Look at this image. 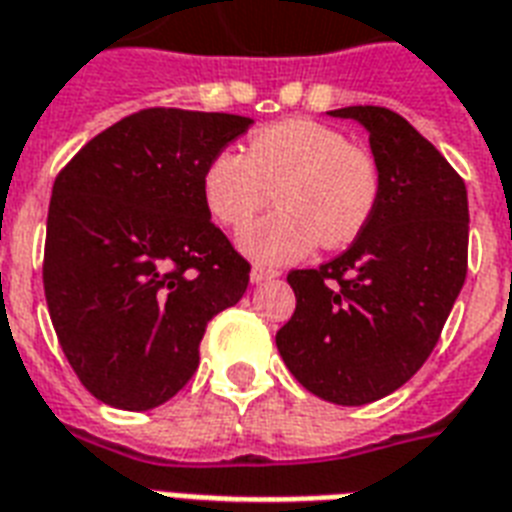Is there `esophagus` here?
<instances>
[{
  "label": "esophagus",
  "mask_w": 512,
  "mask_h": 512,
  "mask_svg": "<svg viewBox=\"0 0 512 512\" xmlns=\"http://www.w3.org/2000/svg\"><path fill=\"white\" fill-rule=\"evenodd\" d=\"M276 276H279V271H273V268H263V265H255V268H252V273H249L252 284L271 282V279H276Z\"/></svg>",
  "instance_id": "1"
}]
</instances>
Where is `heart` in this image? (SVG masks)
<instances>
[{
	"instance_id": "1",
	"label": "heart",
	"mask_w": 512,
	"mask_h": 512,
	"mask_svg": "<svg viewBox=\"0 0 512 512\" xmlns=\"http://www.w3.org/2000/svg\"><path fill=\"white\" fill-rule=\"evenodd\" d=\"M206 212L241 230L271 195L279 209L241 236V249L265 265L295 263L322 244L346 247L368 225L378 201V169L362 147L317 120L292 117L260 128L244 155H214L201 179Z\"/></svg>"
}]
</instances>
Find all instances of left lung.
<instances>
[{
    "label": "left lung",
    "mask_w": 512,
    "mask_h": 512,
    "mask_svg": "<svg viewBox=\"0 0 512 512\" xmlns=\"http://www.w3.org/2000/svg\"><path fill=\"white\" fill-rule=\"evenodd\" d=\"M370 134L378 201L343 255L290 271L295 314L276 333L311 395L365 405L427 362L467 276V187L416 128L386 107L327 112Z\"/></svg>",
    "instance_id": "left-lung-1"
}]
</instances>
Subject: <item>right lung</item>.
I'll return each mask as SVG.
<instances>
[{
	"mask_svg": "<svg viewBox=\"0 0 512 512\" xmlns=\"http://www.w3.org/2000/svg\"><path fill=\"white\" fill-rule=\"evenodd\" d=\"M249 117L142 109L66 163L42 282L58 343L96 400L150 411L198 368L206 322L236 306L249 263L206 212L201 179Z\"/></svg>",
	"mask_w": 512,
	"mask_h": 512,
	"instance_id": "obj_1",
	"label": "right lung"
}]
</instances>
